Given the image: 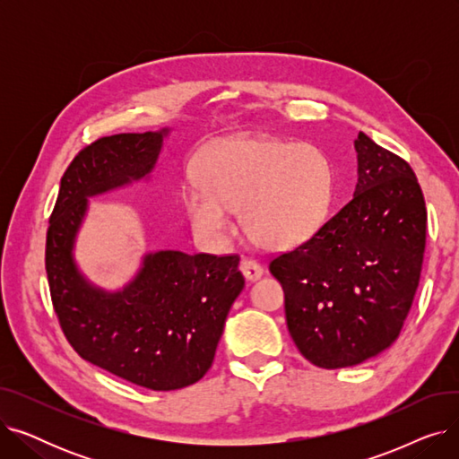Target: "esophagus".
Segmentation results:
<instances>
[{"instance_id":"34e87169","label":"esophagus","mask_w":459,"mask_h":459,"mask_svg":"<svg viewBox=\"0 0 459 459\" xmlns=\"http://www.w3.org/2000/svg\"><path fill=\"white\" fill-rule=\"evenodd\" d=\"M239 272H242L244 277L249 281H255L264 273L260 264L249 256H242V260H239Z\"/></svg>"}]
</instances>
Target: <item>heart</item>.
Masks as SVG:
<instances>
[{
    "instance_id": "1",
    "label": "heart",
    "mask_w": 459,
    "mask_h": 459,
    "mask_svg": "<svg viewBox=\"0 0 459 459\" xmlns=\"http://www.w3.org/2000/svg\"><path fill=\"white\" fill-rule=\"evenodd\" d=\"M199 187L184 193L187 220L201 238L221 239L229 210L266 249H290L315 234L333 195V165L312 143L238 135L206 147L195 165Z\"/></svg>"
}]
</instances>
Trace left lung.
<instances>
[{"instance_id": "obj_1", "label": "left lung", "mask_w": 459, "mask_h": 459, "mask_svg": "<svg viewBox=\"0 0 459 459\" xmlns=\"http://www.w3.org/2000/svg\"><path fill=\"white\" fill-rule=\"evenodd\" d=\"M353 199L307 242L270 260L301 355L334 370L389 348L420 281L426 203L411 165L367 134L355 139Z\"/></svg>"}]
</instances>
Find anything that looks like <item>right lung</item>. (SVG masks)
<instances>
[{
	"label": "right lung",
	"mask_w": 459,
	"mask_h": 459,
	"mask_svg": "<svg viewBox=\"0 0 459 459\" xmlns=\"http://www.w3.org/2000/svg\"><path fill=\"white\" fill-rule=\"evenodd\" d=\"M161 135L117 134L85 144L61 178L44 262L56 316L82 359L139 387L177 391L213 363L246 282L239 256L152 253L135 281L111 296L89 286L72 262L87 197L151 173Z\"/></svg>",
	"instance_id": "right-lung-1"
}]
</instances>
